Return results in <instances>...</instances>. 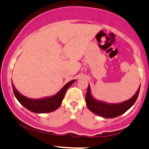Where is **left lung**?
Returning a JSON list of instances; mask_svg holds the SVG:
<instances>
[{
    "label": "left lung",
    "instance_id": "8db88e82",
    "mask_svg": "<svg viewBox=\"0 0 149 149\" xmlns=\"http://www.w3.org/2000/svg\"><path fill=\"white\" fill-rule=\"evenodd\" d=\"M140 87L136 94L128 101L117 104H109L102 101H98L94 99L91 94L90 86H88L86 95V103L89 110L93 113L103 118H115L128 111L136 101L139 95Z\"/></svg>",
    "mask_w": 149,
    "mask_h": 149
}]
</instances>
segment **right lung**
Here are the masks:
<instances>
[{"label": "right lung", "mask_w": 149, "mask_h": 149, "mask_svg": "<svg viewBox=\"0 0 149 149\" xmlns=\"http://www.w3.org/2000/svg\"><path fill=\"white\" fill-rule=\"evenodd\" d=\"M75 80L70 81L66 85L64 86L61 90L58 92L56 95H54L50 98H43V99H31V98H26L21 95L18 91L15 89V86L12 83L13 90L14 95L18 101L27 109L31 111L36 113H49L56 110L59 106L61 105L62 101L65 95V91L68 87L73 84Z\"/></svg>", "instance_id": "1"}]
</instances>
